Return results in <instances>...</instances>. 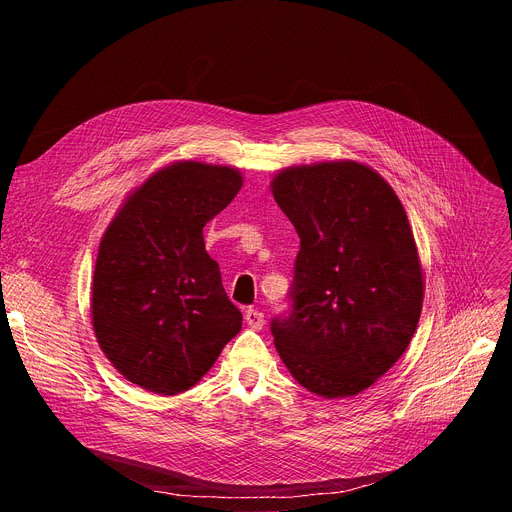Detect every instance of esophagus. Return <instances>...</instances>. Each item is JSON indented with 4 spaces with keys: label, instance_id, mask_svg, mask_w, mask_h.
I'll list each match as a JSON object with an SVG mask.
<instances>
[{
    "label": "esophagus",
    "instance_id": "esophagus-1",
    "mask_svg": "<svg viewBox=\"0 0 512 512\" xmlns=\"http://www.w3.org/2000/svg\"><path fill=\"white\" fill-rule=\"evenodd\" d=\"M245 322H247L253 330H261L263 324H265V316H263V312L249 308V310L245 312Z\"/></svg>",
    "mask_w": 512,
    "mask_h": 512
}]
</instances>
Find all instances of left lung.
Listing matches in <instances>:
<instances>
[{
  "label": "left lung",
  "instance_id": "8db88e82",
  "mask_svg": "<svg viewBox=\"0 0 512 512\" xmlns=\"http://www.w3.org/2000/svg\"><path fill=\"white\" fill-rule=\"evenodd\" d=\"M279 208L296 227L289 316L271 322L275 348L302 387L352 397L407 350L423 306V269L405 208L360 162L279 170Z\"/></svg>",
  "mask_w": 512,
  "mask_h": 512
}]
</instances>
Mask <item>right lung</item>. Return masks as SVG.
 Instances as JSON below:
<instances>
[{"label":"right lung","mask_w":512,"mask_h":512,"mask_svg":"<svg viewBox=\"0 0 512 512\" xmlns=\"http://www.w3.org/2000/svg\"><path fill=\"white\" fill-rule=\"evenodd\" d=\"M241 186L237 168L174 162L137 186L109 223L91 318L101 350L129 383L158 395L188 391L239 334L243 314L202 229Z\"/></svg>","instance_id":"right-lung-1"}]
</instances>
